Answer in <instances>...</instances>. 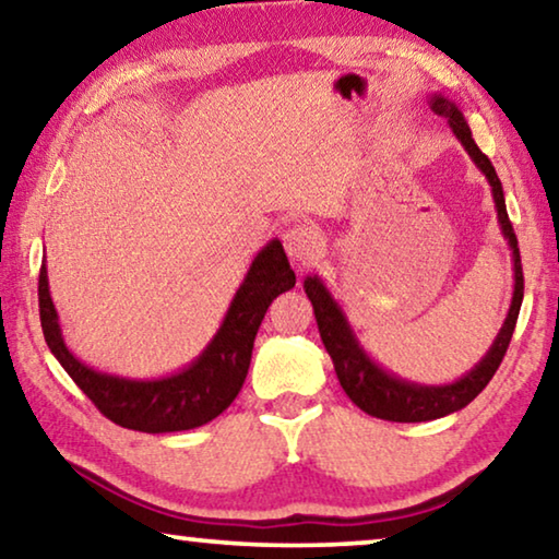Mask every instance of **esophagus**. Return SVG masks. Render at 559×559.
Instances as JSON below:
<instances>
[{
  "instance_id": "esophagus-1",
  "label": "esophagus",
  "mask_w": 559,
  "mask_h": 559,
  "mask_svg": "<svg viewBox=\"0 0 559 559\" xmlns=\"http://www.w3.org/2000/svg\"><path fill=\"white\" fill-rule=\"evenodd\" d=\"M283 248L294 263H311L321 253V238L308 226H290L283 233Z\"/></svg>"
}]
</instances>
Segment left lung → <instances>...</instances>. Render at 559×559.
<instances>
[{"label": "left lung", "mask_w": 559, "mask_h": 559, "mask_svg": "<svg viewBox=\"0 0 559 559\" xmlns=\"http://www.w3.org/2000/svg\"><path fill=\"white\" fill-rule=\"evenodd\" d=\"M431 110L441 118L449 120V128L454 130V135L464 145L466 153L477 168L485 173V178L492 186L495 205H497V218L507 243L512 248V261H514V294H512V306L510 313L499 329L492 348H489L485 359H481L474 369L462 377L454 384L444 386H421L414 384V381H404L381 369L379 364L371 361V356L364 352L359 341H356L352 326H348L344 311H341L338 304L333 301L329 288L323 286L319 276H308L304 281L308 301L313 304L316 323H319V333L323 346L333 361V369H336V377L344 386L346 396L359 406L361 412L369 416H377V419L386 421H431L439 419V416H447L452 412L464 409L472 399L479 396V391L485 389L489 381H492L495 371L502 364L507 346H510L514 326H518V316L524 296V276H522V261H520V248H518V236H514V228L510 223V215H507L504 205V193L502 182H499L495 165L489 163V157L481 153L474 143L469 124H466L464 115L454 103H449L444 95L431 97Z\"/></svg>", "instance_id": "1"}]
</instances>
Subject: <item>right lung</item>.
Wrapping results in <instances>:
<instances>
[{"mask_svg":"<svg viewBox=\"0 0 559 559\" xmlns=\"http://www.w3.org/2000/svg\"><path fill=\"white\" fill-rule=\"evenodd\" d=\"M296 286L281 240H271L251 263L236 298L223 319L218 333L198 359L180 373L153 381H135L99 373L74 359L64 346L60 321L49 298L47 269H39V321L45 341L55 359L70 373L74 384L85 391L107 419L124 429L165 435L203 427L223 414L243 386L251 366L253 341L273 298Z\"/></svg>","mask_w":559,"mask_h":559,"instance_id":"1","label":"right lung"}]
</instances>
